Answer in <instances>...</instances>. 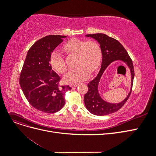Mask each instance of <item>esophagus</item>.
Instances as JSON below:
<instances>
[{"mask_svg": "<svg viewBox=\"0 0 156 156\" xmlns=\"http://www.w3.org/2000/svg\"><path fill=\"white\" fill-rule=\"evenodd\" d=\"M78 85H79V84H70V87H73V88H75V87H77Z\"/></svg>", "mask_w": 156, "mask_h": 156, "instance_id": "1", "label": "esophagus"}]
</instances>
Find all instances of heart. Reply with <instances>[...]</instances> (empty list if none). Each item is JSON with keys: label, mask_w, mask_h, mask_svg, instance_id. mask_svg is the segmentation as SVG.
I'll return each instance as SVG.
<instances>
[{"label": "heart", "mask_w": 156, "mask_h": 156, "mask_svg": "<svg viewBox=\"0 0 156 156\" xmlns=\"http://www.w3.org/2000/svg\"><path fill=\"white\" fill-rule=\"evenodd\" d=\"M67 53L77 54L78 66L64 75L66 83H75L85 80L90 76V73L97 70L101 63L102 51L100 45L94 40L84 41L76 38L71 39L66 42L63 46ZM50 63L56 72L64 73L66 66L63 56L58 50H55L51 55Z\"/></svg>", "instance_id": "1"}]
</instances>
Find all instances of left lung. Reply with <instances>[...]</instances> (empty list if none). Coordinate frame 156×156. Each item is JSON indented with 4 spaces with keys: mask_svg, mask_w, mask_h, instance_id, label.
Returning a JSON list of instances; mask_svg holds the SVG:
<instances>
[{
    "mask_svg": "<svg viewBox=\"0 0 156 156\" xmlns=\"http://www.w3.org/2000/svg\"><path fill=\"white\" fill-rule=\"evenodd\" d=\"M87 37H91L96 40L100 45L102 51V62L101 69L97 76L88 83V92L84 96V102L86 108L90 112L97 116H104L111 114L122 108L130 96L134 79V68L133 62L127 52L120 42L102 33L87 34ZM120 60L124 62L130 69L132 76L131 89L129 95L125 100L118 104H112L103 101L98 90L100 79L105 70L112 62Z\"/></svg>",
    "mask_w": 156,
    "mask_h": 156,
    "instance_id": "left-lung-1",
    "label": "left lung"
}]
</instances>
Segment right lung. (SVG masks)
Wrapping results in <instances>:
<instances>
[{
	"label": "right lung",
	"mask_w": 156,
	"mask_h": 156,
	"mask_svg": "<svg viewBox=\"0 0 156 156\" xmlns=\"http://www.w3.org/2000/svg\"><path fill=\"white\" fill-rule=\"evenodd\" d=\"M66 36L49 35L36 41L28 51L20 78L22 90L30 104L46 113H55L65 104L69 85L60 86V77L52 69V52Z\"/></svg>",
	"instance_id": "add662e5"
}]
</instances>
